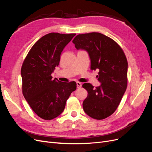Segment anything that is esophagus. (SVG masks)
Segmentation results:
<instances>
[{"instance_id":"obj_1","label":"esophagus","mask_w":152,"mask_h":152,"mask_svg":"<svg viewBox=\"0 0 152 152\" xmlns=\"http://www.w3.org/2000/svg\"><path fill=\"white\" fill-rule=\"evenodd\" d=\"M77 88L79 89L82 87V84L79 82H77Z\"/></svg>"}]
</instances>
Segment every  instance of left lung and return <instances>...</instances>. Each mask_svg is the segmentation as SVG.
I'll use <instances>...</instances> for the list:
<instances>
[{
  "instance_id": "left-lung-1",
  "label": "left lung",
  "mask_w": 152,
  "mask_h": 152,
  "mask_svg": "<svg viewBox=\"0 0 152 152\" xmlns=\"http://www.w3.org/2000/svg\"><path fill=\"white\" fill-rule=\"evenodd\" d=\"M72 42L77 49H84L91 59V69H99L94 87L90 83L82 87L88 93L84 101V112L92 118L102 120L111 115L121 103L127 85V61L115 41L98 32L77 35Z\"/></svg>"
}]
</instances>
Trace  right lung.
<instances>
[{
	"mask_svg": "<svg viewBox=\"0 0 152 152\" xmlns=\"http://www.w3.org/2000/svg\"><path fill=\"white\" fill-rule=\"evenodd\" d=\"M76 34L50 33L32 46L21 69L22 92L32 110L44 120L59 116L75 91V82H61L51 76L63 49Z\"/></svg>",
	"mask_w": 152,
	"mask_h": 152,
	"instance_id": "right-lung-1",
	"label": "right lung"
}]
</instances>
